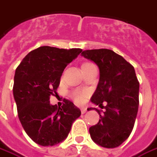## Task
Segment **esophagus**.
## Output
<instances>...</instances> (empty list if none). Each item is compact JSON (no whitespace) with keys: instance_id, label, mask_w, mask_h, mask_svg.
Segmentation results:
<instances>
[{"instance_id":"34e87169","label":"esophagus","mask_w":157,"mask_h":157,"mask_svg":"<svg viewBox=\"0 0 157 157\" xmlns=\"http://www.w3.org/2000/svg\"><path fill=\"white\" fill-rule=\"evenodd\" d=\"M81 112H82V114H84V113L86 112V108H82V109H81Z\"/></svg>"}]
</instances>
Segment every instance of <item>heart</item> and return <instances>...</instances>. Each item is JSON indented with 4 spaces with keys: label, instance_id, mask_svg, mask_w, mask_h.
I'll return each instance as SVG.
<instances>
[{
    "label": "heart",
    "instance_id": "obj_1",
    "mask_svg": "<svg viewBox=\"0 0 157 157\" xmlns=\"http://www.w3.org/2000/svg\"><path fill=\"white\" fill-rule=\"evenodd\" d=\"M93 65L92 63H84L82 65V68H85L87 66ZM89 93L87 91H82V90H74L71 92V97L76 103H82L88 97Z\"/></svg>",
    "mask_w": 157,
    "mask_h": 157
}]
</instances>
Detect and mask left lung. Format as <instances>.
Instances as JSON below:
<instances>
[{"mask_svg":"<svg viewBox=\"0 0 157 157\" xmlns=\"http://www.w3.org/2000/svg\"><path fill=\"white\" fill-rule=\"evenodd\" d=\"M82 55L98 66L100 78L91 101L105 109L103 115L98 109H96L101 117L90 127V135L96 144L115 148L131 134L138 113L140 83L135 68L111 49H88Z\"/></svg>","mask_w":157,"mask_h":157,"instance_id":"left-lung-1","label":"left lung"}]
</instances>
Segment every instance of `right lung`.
Masks as SVG:
<instances>
[{
	"mask_svg": "<svg viewBox=\"0 0 157 157\" xmlns=\"http://www.w3.org/2000/svg\"><path fill=\"white\" fill-rule=\"evenodd\" d=\"M81 52V48L42 46L29 52L16 69L13 96L19 120L39 145L51 146L64 140L81 115V110L67 99L61 108L49 103L66 65Z\"/></svg>",
	"mask_w": 157,
	"mask_h": 157,
	"instance_id": "add662e5",
	"label": "right lung"
}]
</instances>
